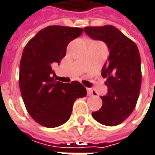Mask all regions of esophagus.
<instances>
[{
	"label": "esophagus",
	"mask_w": 155,
	"mask_h": 155,
	"mask_svg": "<svg viewBox=\"0 0 155 155\" xmlns=\"http://www.w3.org/2000/svg\"><path fill=\"white\" fill-rule=\"evenodd\" d=\"M87 94H88L89 97H91V96H93V91H92L91 89L88 88V89H87Z\"/></svg>",
	"instance_id": "1"
}]
</instances>
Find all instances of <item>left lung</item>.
Masks as SVG:
<instances>
[{"label": "left lung", "instance_id": "8db88e82", "mask_svg": "<svg viewBox=\"0 0 155 155\" xmlns=\"http://www.w3.org/2000/svg\"><path fill=\"white\" fill-rule=\"evenodd\" d=\"M84 32L102 41L109 50L101 72L106 78L107 93L101 97L102 107L92 117L106 126H116L133 112L141 87V60L136 43L113 25L87 26Z\"/></svg>", "mask_w": 155, "mask_h": 155}]
</instances>
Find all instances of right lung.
<instances>
[{"instance_id": "add662e5", "label": "right lung", "mask_w": 155, "mask_h": 155, "mask_svg": "<svg viewBox=\"0 0 155 155\" xmlns=\"http://www.w3.org/2000/svg\"><path fill=\"white\" fill-rule=\"evenodd\" d=\"M82 32L78 27L48 26L38 32L23 50L19 67L22 98L31 117L44 127L55 128L66 122L74 101L87 95L79 81L63 83L52 77V66L59 64L68 43Z\"/></svg>"}]
</instances>
